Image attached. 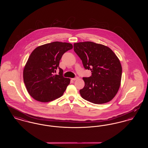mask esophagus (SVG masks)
<instances>
[{"mask_svg":"<svg viewBox=\"0 0 148 148\" xmlns=\"http://www.w3.org/2000/svg\"><path fill=\"white\" fill-rule=\"evenodd\" d=\"M77 79H78V77H74V78H72L71 80H76Z\"/></svg>","mask_w":148,"mask_h":148,"instance_id":"esophagus-1","label":"esophagus"}]
</instances>
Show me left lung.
Listing matches in <instances>:
<instances>
[{
	"mask_svg": "<svg viewBox=\"0 0 148 148\" xmlns=\"http://www.w3.org/2000/svg\"><path fill=\"white\" fill-rule=\"evenodd\" d=\"M74 50L92 76L83 77L84 87L80 90L82 97L94 104L112 100L120 86L122 68L119 59L109 47L92 42L74 44Z\"/></svg>",
	"mask_w": 148,
	"mask_h": 148,
	"instance_id": "1",
	"label": "left lung"
}]
</instances>
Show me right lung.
Here are the masks:
<instances>
[{"label":"right lung","mask_w":148,"mask_h":148,"mask_svg":"<svg viewBox=\"0 0 148 148\" xmlns=\"http://www.w3.org/2000/svg\"><path fill=\"white\" fill-rule=\"evenodd\" d=\"M72 48L71 43L54 42L39 46L32 51L23 71L24 82L32 98L49 102L63 95L71 79L63 77L59 62ZM58 68L59 74L54 75Z\"/></svg>","instance_id":"1"}]
</instances>
